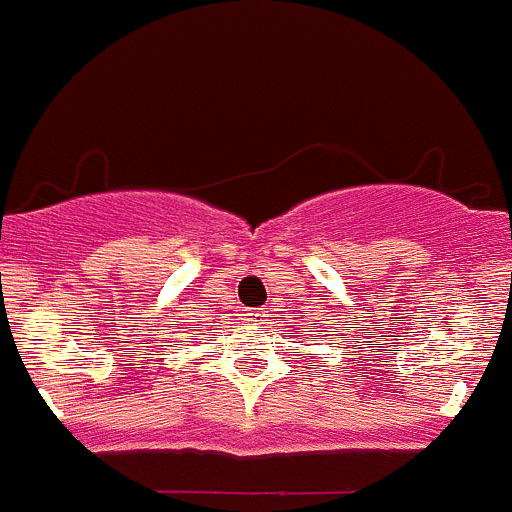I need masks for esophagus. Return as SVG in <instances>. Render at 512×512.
Listing matches in <instances>:
<instances>
[{"label": "esophagus", "mask_w": 512, "mask_h": 512, "mask_svg": "<svg viewBox=\"0 0 512 512\" xmlns=\"http://www.w3.org/2000/svg\"><path fill=\"white\" fill-rule=\"evenodd\" d=\"M265 317H267L265 312H247L245 314V322H250V324H255V327H260V324H265Z\"/></svg>", "instance_id": "obj_1"}]
</instances>
